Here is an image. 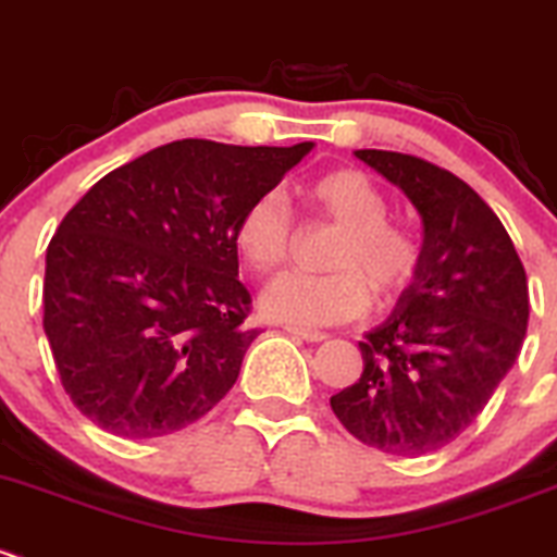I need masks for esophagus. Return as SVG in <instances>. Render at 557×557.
Returning a JSON list of instances; mask_svg holds the SVG:
<instances>
[{"instance_id": "34e87169", "label": "esophagus", "mask_w": 557, "mask_h": 557, "mask_svg": "<svg viewBox=\"0 0 557 557\" xmlns=\"http://www.w3.org/2000/svg\"><path fill=\"white\" fill-rule=\"evenodd\" d=\"M286 333L289 335H295V338H302V341H308V344H319V341H324L327 338V335L324 333H319V330H306V327H295V324H286Z\"/></svg>"}]
</instances>
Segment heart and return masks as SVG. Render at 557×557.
Segmentation results:
<instances>
[{"instance_id": "b5f03b06", "label": "heart", "mask_w": 557, "mask_h": 557, "mask_svg": "<svg viewBox=\"0 0 557 557\" xmlns=\"http://www.w3.org/2000/svg\"><path fill=\"white\" fill-rule=\"evenodd\" d=\"M302 200L341 235L324 276L284 273L265 286L260 308L268 319L295 327H330L362 317L371 308V284L389 297L409 286L420 268V240L404 224L389 222L384 191L360 170H330L308 181ZM235 249L257 273H271L292 251V213L281 191L257 197L235 224Z\"/></svg>"}]
</instances>
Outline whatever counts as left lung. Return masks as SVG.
I'll return each instance as SVG.
<instances>
[{"label":"left lung","instance_id":"1","mask_svg":"<svg viewBox=\"0 0 557 557\" xmlns=\"http://www.w3.org/2000/svg\"><path fill=\"white\" fill-rule=\"evenodd\" d=\"M422 219L420 268L360 341L362 376L330 398L341 425L389 455L442 449L471 425L520 355L528 278L493 208L449 170L360 148Z\"/></svg>","mask_w":557,"mask_h":557}]
</instances>
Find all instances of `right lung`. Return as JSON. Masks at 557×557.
Segmentation results:
<instances>
[{
	"mask_svg": "<svg viewBox=\"0 0 557 557\" xmlns=\"http://www.w3.org/2000/svg\"><path fill=\"white\" fill-rule=\"evenodd\" d=\"M311 148L175 140L99 178L62 219L42 327L94 425L168 436L230 393L260 335L244 324L235 224Z\"/></svg>",
	"mask_w": 557,
	"mask_h": 557,
	"instance_id": "obj_1",
	"label": "right lung"
}]
</instances>
